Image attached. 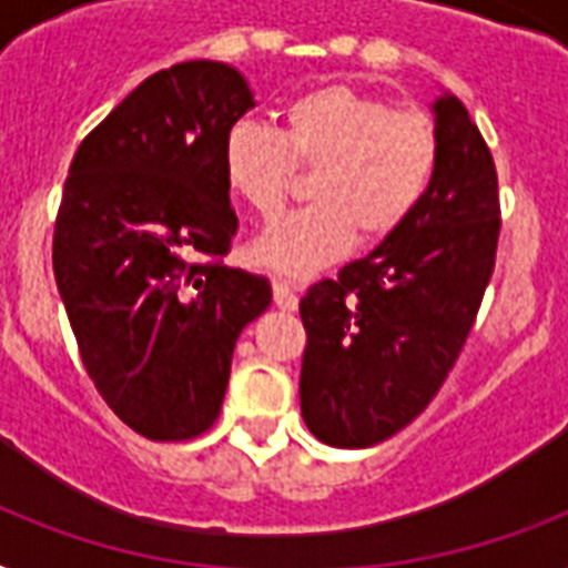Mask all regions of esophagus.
<instances>
[{
    "label": "esophagus",
    "mask_w": 568,
    "mask_h": 568,
    "mask_svg": "<svg viewBox=\"0 0 568 568\" xmlns=\"http://www.w3.org/2000/svg\"><path fill=\"white\" fill-rule=\"evenodd\" d=\"M274 303L280 310H297V294H294V288L285 280H274Z\"/></svg>",
    "instance_id": "esophagus-1"
}]
</instances>
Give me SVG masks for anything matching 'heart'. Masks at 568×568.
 <instances>
[{
    "instance_id": "obj_1",
    "label": "heart",
    "mask_w": 568,
    "mask_h": 568,
    "mask_svg": "<svg viewBox=\"0 0 568 568\" xmlns=\"http://www.w3.org/2000/svg\"><path fill=\"white\" fill-rule=\"evenodd\" d=\"M280 132L241 120L223 135L226 189L274 221L294 191V171H315L310 209L253 244V258L303 280L363 241H386L415 214L439 168V129L418 109H392L377 93L327 82L306 88L280 109Z\"/></svg>"
}]
</instances>
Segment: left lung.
<instances>
[{
	"mask_svg": "<svg viewBox=\"0 0 568 568\" xmlns=\"http://www.w3.org/2000/svg\"><path fill=\"white\" fill-rule=\"evenodd\" d=\"M439 168L400 230L310 285L303 422L333 448L386 442L424 413L457 363L495 267L501 203L480 129L457 97L433 102Z\"/></svg>",
	"mask_w": 568,
	"mask_h": 568,
	"instance_id": "obj_1",
	"label": "left lung"
}]
</instances>
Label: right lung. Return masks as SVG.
I'll use <instances>...</instances> for the list:
<instances>
[{
  "label": "right lung",
  "mask_w": 568,
  "mask_h": 568,
  "mask_svg": "<svg viewBox=\"0 0 568 568\" xmlns=\"http://www.w3.org/2000/svg\"><path fill=\"white\" fill-rule=\"evenodd\" d=\"M253 105L235 67L182 61L138 84L70 164L58 292L88 377L146 439L212 427L241 329L271 306L265 276L221 262L239 230L223 135Z\"/></svg>",
  "instance_id": "right-lung-1"
}]
</instances>
